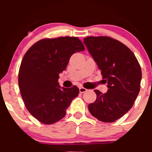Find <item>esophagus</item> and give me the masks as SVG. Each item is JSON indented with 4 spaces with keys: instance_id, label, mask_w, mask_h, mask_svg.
<instances>
[{
    "instance_id": "obj_1",
    "label": "esophagus",
    "mask_w": 152,
    "mask_h": 152,
    "mask_svg": "<svg viewBox=\"0 0 152 152\" xmlns=\"http://www.w3.org/2000/svg\"><path fill=\"white\" fill-rule=\"evenodd\" d=\"M86 88H83V87H82V86H81V87H79V92L81 94H83V93H84L85 91H86Z\"/></svg>"
}]
</instances>
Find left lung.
<instances>
[{"label": "left lung", "mask_w": 152, "mask_h": 152, "mask_svg": "<svg viewBox=\"0 0 152 152\" xmlns=\"http://www.w3.org/2000/svg\"><path fill=\"white\" fill-rule=\"evenodd\" d=\"M83 43L102 71L109 88L105 94L94 90L96 99L88 105V110L99 121L114 122L134 105L140 91L141 66L133 52L114 38L88 36Z\"/></svg>", "instance_id": "8db88e82"}]
</instances>
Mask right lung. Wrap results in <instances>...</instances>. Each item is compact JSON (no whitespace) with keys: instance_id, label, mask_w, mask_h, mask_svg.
<instances>
[{"instance_id":"right-lung-1","label":"right lung","mask_w":152,"mask_h":152,"mask_svg":"<svg viewBox=\"0 0 152 152\" xmlns=\"http://www.w3.org/2000/svg\"><path fill=\"white\" fill-rule=\"evenodd\" d=\"M77 37L44 38L27 50L20 64L18 85L26 109L36 119L52 124L65 116L66 109L79 94L76 86H59V74L76 52L84 50Z\"/></svg>"}]
</instances>
